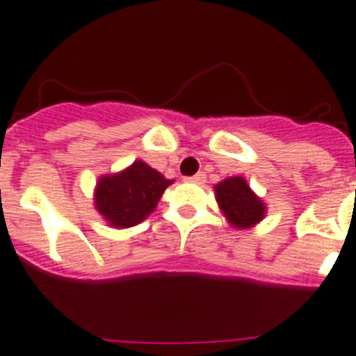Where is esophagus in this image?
I'll return each instance as SVG.
<instances>
[{
	"instance_id": "1",
	"label": "esophagus",
	"mask_w": 356,
	"mask_h": 356,
	"mask_svg": "<svg viewBox=\"0 0 356 356\" xmlns=\"http://www.w3.org/2000/svg\"><path fill=\"white\" fill-rule=\"evenodd\" d=\"M185 180L191 181V184H198V185H202L203 181H205V175H203V172H198V175L189 176V178H185Z\"/></svg>"
}]
</instances>
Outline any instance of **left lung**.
Wrapping results in <instances>:
<instances>
[{
    "instance_id": "8db88e82",
    "label": "left lung",
    "mask_w": 356,
    "mask_h": 356,
    "mask_svg": "<svg viewBox=\"0 0 356 356\" xmlns=\"http://www.w3.org/2000/svg\"><path fill=\"white\" fill-rule=\"evenodd\" d=\"M216 202L234 229H252L266 216V203L250 189L243 176H229L214 185Z\"/></svg>"
}]
</instances>
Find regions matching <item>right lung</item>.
<instances>
[{
    "label": "right lung",
    "mask_w": 356,
    "mask_h": 356,
    "mask_svg": "<svg viewBox=\"0 0 356 356\" xmlns=\"http://www.w3.org/2000/svg\"><path fill=\"white\" fill-rule=\"evenodd\" d=\"M172 181L144 160H135L122 171L100 176L93 205L109 227L129 229L142 223L156 209L163 191Z\"/></svg>",
    "instance_id": "right-lung-1"
}]
</instances>
